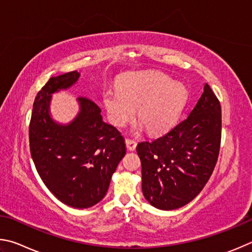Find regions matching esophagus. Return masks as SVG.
Masks as SVG:
<instances>
[{"mask_svg":"<svg viewBox=\"0 0 252 252\" xmlns=\"http://www.w3.org/2000/svg\"><path fill=\"white\" fill-rule=\"evenodd\" d=\"M125 143H126V146H127V148H128V151H135L136 149V146H137V143L135 142L134 139H129V138H127L126 140H125Z\"/></svg>","mask_w":252,"mask_h":252,"instance_id":"esophagus-1","label":"esophagus"}]
</instances>
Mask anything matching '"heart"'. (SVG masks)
Here are the masks:
<instances>
[{
	"label": "heart",
	"mask_w": 252,
	"mask_h": 252,
	"mask_svg": "<svg viewBox=\"0 0 252 252\" xmlns=\"http://www.w3.org/2000/svg\"><path fill=\"white\" fill-rule=\"evenodd\" d=\"M104 104L115 126L126 125L138 108V119L152 134L168 129L177 121L187 99L183 84L158 72L126 76L118 90L104 92Z\"/></svg>",
	"instance_id": "obj_1"
}]
</instances>
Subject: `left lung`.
<instances>
[{"label":"left lung","mask_w":252,"mask_h":252,"mask_svg":"<svg viewBox=\"0 0 252 252\" xmlns=\"http://www.w3.org/2000/svg\"><path fill=\"white\" fill-rule=\"evenodd\" d=\"M221 106L208 84L187 118L165 135L137 145L142 189L152 206L174 210L190 202L218 160Z\"/></svg>","instance_id":"8db88e82"}]
</instances>
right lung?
I'll use <instances>...</instances> for the list:
<instances>
[{"mask_svg": "<svg viewBox=\"0 0 252 252\" xmlns=\"http://www.w3.org/2000/svg\"><path fill=\"white\" fill-rule=\"evenodd\" d=\"M76 70L51 77L35 97L30 122V151L39 177L53 195L74 208L96 205L126 154L116 127L103 122L100 108L78 97L79 113L67 125L50 116L51 94L77 82Z\"/></svg>", "mask_w": 252, "mask_h": 252, "instance_id": "1", "label": "right lung"}]
</instances>
